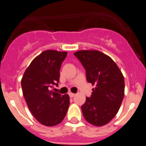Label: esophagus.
I'll return each mask as SVG.
<instances>
[{
	"instance_id": "esophagus-1",
	"label": "esophagus",
	"mask_w": 146,
	"mask_h": 146,
	"mask_svg": "<svg viewBox=\"0 0 146 146\" xmlns=\"http://www.w3.org/2000/svg\"><path fill=\"white\" fill-rule=\"evenodd\" d=\"M69 96H70L71 98H72V97H74V96H75V94H73V93H69Z\"/></svg>"
}]
</instances>
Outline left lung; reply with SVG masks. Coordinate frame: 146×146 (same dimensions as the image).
Returning a JSON list of instances; mask_svg holds the SVG:
<instances>
[{"label": "left lung", "mask_w": 146, "mask_h": 146, "mask_svg": "<svg viewBox=\"0 0 146 146\" xmlns=\"http://www.w3.org/2000/svg\"><path fill=\"white\" fill-rule=\"evenodd\" d=\"M74 55L86 69L88 82L95 86L81 106L85 119L101 126L118 113L124 96V78L116 64L98 50H80Z\"/></svg>", "instance_id": "obj_1"}]
</instances>
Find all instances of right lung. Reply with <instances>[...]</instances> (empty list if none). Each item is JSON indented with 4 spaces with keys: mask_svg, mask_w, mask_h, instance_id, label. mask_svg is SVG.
Segmentation results:
<instances>
[{
    "mask_svg": "<svg viewBox=\"0 0 146 146\" xmlns=\"http://www.w3.org/2000/svg\"><path fill=\"white\" fill-rule=\"evenodd\" d=\"M66 52L46 50L35 58L21 81L23 96L35 118L47 126L58 124L65 118L69 106L68 94L51 91L58 86L60 69Z\"/></svg>",
    "mask_w": 146,
    "mask_h": 146,
    "instance_id": "obj_1",
    "label": "right lung"
}]
</instances>
